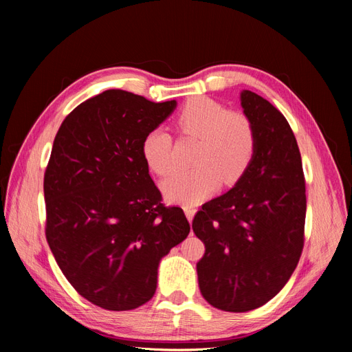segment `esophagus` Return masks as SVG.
I'll use <instances>...</instances> for the list:
<instances>
[{
    "label": "esophagus",
    "mask_w": 352,
    "mask_h": 352,
    "mask_svg": "<svg viewBox=\"0 0 352 352\" xmlns=\"http://www.w3.org/2000/svg\"><path fill=\"white\" fill-rule=\"evenodd\" d=\"M184 210H185V214H186L189 223H192V219H194V216H195L197 208H194V207H184Z\"/></svg>",
    "instance_id": "esophagus-1"
}]
</instances>
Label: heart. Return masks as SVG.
Masks as SVG:
<instances>
[{
	"mask_svg": "<svg viewBox=\"0 0 352 352\" xmlns=\"http://www.w3.org/2000/svg\"><path fill=\"white\" fill-rule=\"evenodd\" d=\"M182 135L198 138L192 168L177 170L163 182L167 199L195 206L211 195L220 180L233 185L247 173L257 150V133L252 120L241 111H229L208 97H194L185 102L176 117ZM173 141L163 129H153L142 141V155L154 173L166 176L173 168Z\"/></svg>",
	"mask_w": 352,
	"mask_h": 352,
	"instance_id": "obj_1",
	"label": "heart"
}]
</instances>
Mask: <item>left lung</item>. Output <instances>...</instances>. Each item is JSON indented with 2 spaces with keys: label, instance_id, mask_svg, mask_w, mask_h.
<instances>
[{
  "label": "left lung",
  "instance_id": "8db88e82",
  "mask_svg": "<svg viewBox=\"0 0 352 352\" xmlns=\"http://www.w3.org/2000/svg\"><path fill=\"white\" fill-rule=\"evenodd\" d=\"M257 150L226 194L206 202L192 229L204 242L197 263L202 296L223 311L245 313L269 302L292 276L304 248L305 179L285 116L251 91L241 92Z\"/></svg>",
  "mask_w": 352,
  "mask_h": 352
}]
</instances>
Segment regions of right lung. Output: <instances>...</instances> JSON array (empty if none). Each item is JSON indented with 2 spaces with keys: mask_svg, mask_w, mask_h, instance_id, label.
<instances>
[{
  "mask_svg": "<svg viewBox=\"0 0 352 352\" xmlns=\"http://www.w3.org/2000/svg\"><path fill=\"white\" fill-rule=\"evenodd\" d=\"M175 107L105 91L79 104L52 144L45 236L70 285L104 310L150 301L160 260L190 230L182 208L162 204L142 155L145 135Z\"/></svg>",
  "mask_w": 352,
  "mask_h": 352,
  "instance_id": "obj_1",
  "label": "right lung"
}]
</instances>
